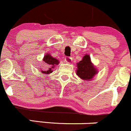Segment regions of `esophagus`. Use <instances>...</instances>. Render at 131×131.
I'll list each match as a JSON object with an SVG mask.
<instances>
[{
  "label": "esophagus",
  "instance_id": "34e87169",
  "mask_svg": "<svg viewBox=\"0 0 131 131\" xmlns=\"http://www.w3.org/2000/svg\"><path fill=\"white\" fill-rule=\"evenodd\" d=\"M64 59H65V61L68 63H71V61H72V58L71 57H66Z\"/></svg>",
  "mask_w": 131,
  "mask_h": 131
}]
</instances>
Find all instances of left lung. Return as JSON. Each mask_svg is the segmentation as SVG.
Listing matches in <instances>:
<instances>
[{"label":"left lung","mask_w":131,"mask_h":131,"mask_svg":"<svg viewBox=\"0 0 131 131\" xmlns=\"http://www.w3.org/2000/svg\"><path fill=\"white\" fill-rule=\"evenodd\" d=\"M77 75L84 81H90L98 73V70L91 61L90 55L86 54L82 59L77 63Z\"/></svg>","instance_id":"left-lung-1"}]
</instances>
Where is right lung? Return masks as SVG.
<instances>
[{"label": "right lung", "mask_w": 131, "mask_h": 131, "mask_svg": "<svg viewBox=\"0 0 131 131\" xmlns=\"http://www.w3.org/2000/svg\"><path fill=\"white\" fill-rule=\"evenodd\" d=\"M43 61L46 63L48 64V70L45 71H41L44 74H49V73L52 72V69L58 65L59 63V61L56 58H53L52 56H50V54H47L46 55L44 56L43 59Z\"/></svg>", "instance_id": "right-lung-1"}]
</instances>
